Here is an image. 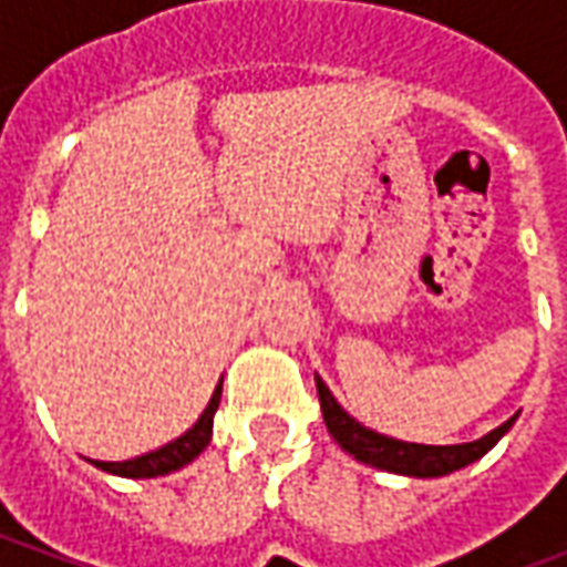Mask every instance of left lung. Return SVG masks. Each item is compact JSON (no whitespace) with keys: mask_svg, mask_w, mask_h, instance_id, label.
I'll return each instance as SVG.
<instances>
[{"mask_svg":"<svg viewBox=\"0 0 567 567\" xmlns=\"http://www.w3.org/2000/svg\"><path fill=\"white\" fill-rule=\"evenodd\" d=\"M316 389H319L321 401V416L324 425L331 431V437L343 446L349 455H355L358 462L370 464V467H380L389 474H404V476H446L458 467L474 464L476 458H483L495 443H498L516 416H511L504 425L495 431H488L486 437L474 440V443H455V446H425V443H406V440L385 437L364 427L358 419L346 413L343 406L337 404V398L331 389L316 377Z\"/></svg>","mask_w":567,"mask_h":567,"instance_id":"left-lung-1","label":"left lung"}]
</instances>
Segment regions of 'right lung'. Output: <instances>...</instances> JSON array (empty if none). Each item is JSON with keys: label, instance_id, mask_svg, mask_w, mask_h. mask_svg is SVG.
Segmentation results:
<instances>
[{"label": "right lung", "instance_id": "obj_1", "mask_svg": "<svg viewBox=\"0 0 567 567\" xmlns=\"http://www.w3.org/2000/svg\"><path fill=\"white\" fill-rule=\"evenodd\" d=\"M221 404V382L218 389L212 392V401L203 410V416L187 427L182 437L169 440L166 446L154 452H145L140 458H127V462H93L100 471H109V474L130 476V480H148V476H163L173 474L178 467H185L197 458L199 452L209 446L212 440V419H215V410Z\"/></svg>", "mask_w": 567, "mask_h": 567}]
</instances>
